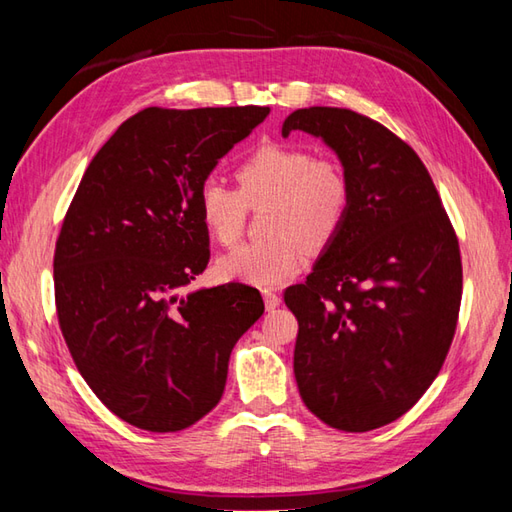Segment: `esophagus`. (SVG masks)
Instances as JSON below:
<instances>
[{"mask_svg": "<svg viewBox=\"0 0 512 512\" xmlns=\"http://www.w3.org/2000/svg\"><path fill=\"white\" fill-rule=\"evenodd\" d=\"M264 303H266V310H275V308H279L281 297L273 290H264Z\"/></svg>", "mask_w": 512, "mask_h": 512, "instance_id": "1", "label": "esophagus"}]
</instances>
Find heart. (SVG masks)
I'll list each match as a JSON object with an SVG mask.
<instances>
[{
    "label": "heart",
    "mask_w": 512,
    "mask_h": 512,
    "mask_svg": "<svg viewBox=\"0 0 512 512\" xmlns=\"http://www.w3.org/2000/svg\"><path fill=\"white\" fill-rule=\"evenodd\" d=\"M239 191L220 178H206L198 213L220 244L242 233L246 204L273 200L268 213L273 239L244 242L217 259V275L250 286H277L306 266V248H321L339 235L350 211V180L339 162L314 158L306 147L264 143L239 162Z\"/></svg>",
    "instance_id": "obj_1"
}]
</instances>
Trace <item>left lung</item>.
<instances>
[{"mask_svg": "<svg viewBox=\"0 0 512 512\" xmlns=\"http://www.w3.org/2000/svg\"><path fill=\"white\" fill-rule=\"evenodd\" d=\"M321 138L350 180V211L290 286L299 321L295 378L306 407L363 433L407 413L447 358L462 299V262L440 195L416 151L341 107L292 112L281 136Z\"/></svg>", "mask_w": 512, "mask_h": 512, "instance_id": "1", "label": "left lung"}]
</instances>
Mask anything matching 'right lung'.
<instances>
[{
	"instance_id": "obj_1",
	"label": "right lung",
	"mask_w": 512,
	"mask_h": 512,
	"mask_svg": "<svg viewBox=\"0 0 512 512\" xmlns=\"http://www.w3.org/2000/svg\"><path fill=\"white\" fill-rule=\"evenodd\" d=\"M268 107H147L85 169L54 250L63 339L103 405L182 431L220 402L235 343L264 314L244 284L184 286L209 264L200 184Z\"/></svg>"
}]
</instances>
